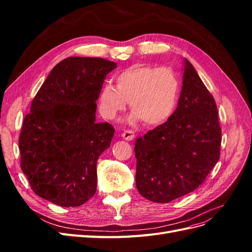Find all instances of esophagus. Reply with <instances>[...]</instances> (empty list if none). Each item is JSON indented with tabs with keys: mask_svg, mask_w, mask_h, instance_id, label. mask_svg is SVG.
I'll return each mask as SVG.
<instances>
[{
	"mask_svg": "<svg viewBox=\"0 0 252 252\" xmlns=\"http://www.w3.org/2000/svg\"><path fill=\"white\" fill-rule=\"evenodd\" d=\"M134 131L132 130H125L123 133H122V138L126 141H132L134 139Z\"/></svg>",
	"mask_w": 252,
	"mask_h": 252,
	"instance_id": "1",
	"label": "esophagus"
}]
</instances>
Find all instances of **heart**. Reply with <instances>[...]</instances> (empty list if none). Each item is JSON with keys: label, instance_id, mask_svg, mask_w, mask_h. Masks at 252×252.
<instances>
[{"label": "heart", "instance_id": "b5f03b06", "mask_svg": "<svg viewBox=\"0 0 252 252\" xmlns=\"http://www.w3.org/2000/svg\"><path fill=\"white\" fill-rule=\"evenodd\" d=\"M117 87L106 83L98 94L102 116L113 120L129 101L131 122L142 120L146 126H158L173 113L180 94L177 74L169 67L133 65L116 77Z\"/></svg>", "mask_w": 252, "mask_h": 252}]
</instances>
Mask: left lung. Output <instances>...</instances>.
<instances>
[{
  "label": "left lung",
  "instance_id": "left-lung-1",
  "mask_svg": "<svg viewBox=\"0 0 252 252\" xmlns=\"http://www.w3.org/2000/svg\"><path fill=\"white\" fill-rule=\"evenodd\" d=\"M178 107L134 145L135 185L149 201L169 203L193 191L220 158L222 131L215 98L187 59Z\"/></svg>",
  "mask_w": 252,
  "mask_h": 252
}]
</instances>
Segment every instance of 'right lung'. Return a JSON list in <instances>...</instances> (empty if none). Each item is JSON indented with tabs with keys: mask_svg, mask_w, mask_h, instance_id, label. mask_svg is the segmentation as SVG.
<instances>
[{
	"mask_svg": "<svg viewBox=\"0 0 252 252\" xmlns=\"http://www.w3.org/2000/svg\"><path fill=\"white\" fill-rule=\"evenodd\" d=\"M117 63L70 57L57 64L33 97L19 138L21 168L33 192L62 207H77L96 190V162L114 128L96 123L104 80Z\"/></svg>",
	"mask_w": 252,
	"mask_h": 252,
	"instance_id": "add662e5",
	"label": "right lung"
}]
</instances>
